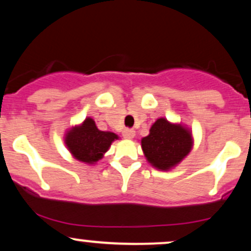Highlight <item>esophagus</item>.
Instances as JSON below:
<instances>
[{"label": "esophagus", "mask_w": 251, "mask_h": 251, "mask_svg": "<svg viewBox=\"0 0 251 251\" xmlns=\"http://www.w3.org/2000/svg\"><path fill=\"white\" fill-rule=\"evenodd\" d=\"M135 135V131L132 128H125L123 131V137L125 138V139H132Z\"/></svg>", "instance_id": "34e87169"}]
</instances>
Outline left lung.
<instances>
[{
	"label": "left lung",
	"instance_id": "1",
	"mask_svg": "<svg viewBox=\"0 0 251 251\" xmlns=\"http://www.w3.org/2000/svg\"><path fill=\"white\" fill-rule=\"evenodd\" d=\"M146 159L155 169L168 171L179 164L192 149V137L180 124H171L160 118L142 139Z\"/></svg>",
	"mask_w": 251,
	"mask_h": 251
}]
</instances>
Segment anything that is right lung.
Returning <instances> with one entry per match:
<instances>
[{
	"label": "right lung",
	"mask_w": 251,
	"mask_h": 251,
	"mask_svg": "<svg viewBox=\"0 0 251 251\" xmlns=\"http://www.w3.org/2000/svg\"><path fill=\"white\" fill-rule=\"evenodd\" d=\"M118 135L113 132L98 129L92 118H86L81 125L74 126L67 132L65 143L75 159L86 164H94L102 155Z\"/></svg>",
	"instance_id": "obj_1"
}]
</instances>
